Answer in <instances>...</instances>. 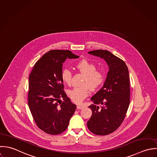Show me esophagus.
<instances>
[{
    "mask_svg": "<svg viewBox=\"0 0 157 157\" xmlns=\"http://www.w3.org/2000/svg\"><path fill=\"white\" fill-rule=\"evenodd\" d=\"M77 108L78 109H82L85 107V106L83 105H77Z\"/></svg>",
    "mask_w": 157,
    "mask_h": 157,
    "instance_id": "1",
    "label": "esophagus"
}]
</instances>
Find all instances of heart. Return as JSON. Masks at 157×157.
<instances>
[{
    "instance_id": "1",
    "label": "heart",
    "mask_w": 157,
    "mask_h": 157,
    "mask_svg": "<svg viewBox=\"0 0 157 157\" xmlns=\"http://www.w3.org/2000/svg\"><path fill=\"white\" fill-rule=\"evenodd\" d=\"M77 68L82 74L86 75L83 85H88L91 89H95L100 86L104 81V74L102 71L96 70L94 64L86 59H82L77 65ZM63 81L69 85L72 78V72L68 68H64L61 72ZM90 93V88L87 86L74 88L68 93L70 98L75 103H81Z\"/></svg>"
}]
</instances>
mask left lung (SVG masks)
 <instances>
[{
	"label": "left lung",
	"mask_w": 157,
	"mask_h": 157,
	"mask_svg": "<svg viewBox=\"0 0 157 157\" xmlns=\"http://www.w3.org/2000/svg\"><path fill=\"white\" fill-rule=\"evenodd\" d=\"M88 53L104 59L109 69L103 87L91 98L93 112L87 127L95 135H106L120 126L129 106V72L125 62L108 51Z\"/></svg>",
	"instance_id": "left-lung-1"
}]
</instances>
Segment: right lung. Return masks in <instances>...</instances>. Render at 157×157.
Wrapping results in <instances>:
<instances>
[{"instance_id":"obj_1","label":"right lung","mask_w":157,"mask_h":157,"mask_svg":"<svg viewBox=\"0 0 157 157\" xmlns=\"http://www.w3.org/2000/svg\"><path fill=\"white\" fill-rule=\"evenodd\" d=\"M78 58L67 50L49 51L37 61L30 74L29 106L37 126L48 134L64 132L76 109L63 90L61 72L67 58Z\"/></svg>"}]
</instances>
